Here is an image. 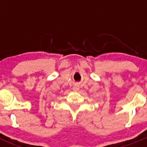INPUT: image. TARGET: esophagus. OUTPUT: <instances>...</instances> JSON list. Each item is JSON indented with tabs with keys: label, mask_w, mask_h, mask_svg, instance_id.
Returning <instances> with one entry per match:
<instances>
[{
	"label": "esophagus",
	"mask_w": 147,
	"mask_h": 147,
	"mask_svg": "<svg viewBox=\"0 0 147 147\" xmlns=\"http://www.w3.org/2000/svg\"><path fill=\"white\" fill-rule=\"evenodd\" d=\"M72 89H73V90H74V91H75V92H78V90H80V87H79V86H78V85H75V86H74V87H73V88H72Z\"/></svg>",
	"instance_id": "34e87169"
}]
</instances>
